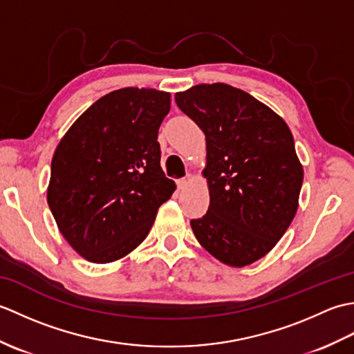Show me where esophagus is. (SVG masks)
Segmentation results:
<instances>
[{"label": "esophagus", "mask_w": 354, "mask_h": 354, "mask_svg": "<svg viewBox=\"0 0 354 354\" xmlns=\"http://www.w3.org/2000/svg\"><path fill=\"white\" fill-rule=\"evenodd\" d=\"M190 175H187L185 178H181V179H178V181H176V184H178V189L179 190H184L185 189V187L187 185H189V181H190Z\"/></svg>", "instance_id": "34e87169"}]
</instances>
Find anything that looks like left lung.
Here are the masks:
<instances>
[{"mask_svg":"<svg viewBox=\"0 0 354 354\" xmlns=\"http://www.w3.org/2000/svg\"><path fill=\"white\" fill-rule=\"evenodd\" d=\"M178 108L207 140L209 207L192 219L198 242L225 265L242 268L272 250L293 219L303 165L284 120L227 84L176 93Z\"/></svg>","mask_w":354,"mask_h":354,"instance_id":"1","label":"left lung"}]
</instances>
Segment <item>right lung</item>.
Masks as SVG:
<instances>
[{"label":"right lung","instance_id":"obj_1","mask_svg":"<svg viewBox=\"0 0 354 354\" xmlns=\"http://www.w3.org/2000/svg\"><path fill=\"white\" fill-rule=\"evenodd\" d=\"M169 111V93L117 89L93 103L56 147L48 207L66 242L88 261L111 263L133 251L175 192L158 142Z\"/></svg>","mask_w":354,"mask_h":354}]
</instances>
